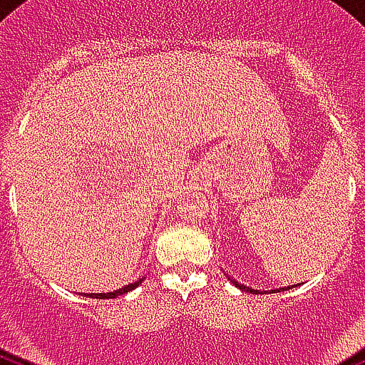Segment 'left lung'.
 Returning a JSON list of instances; mask_svg holds the SVG:
<instances>
[{"label": "left lung", "instance_id": "1", "mask_svg": "<svg viewBox=\"0 0 365 365\" xmlns=\"http://www.w3.org/2000/svg\"><path fill=\"white\" fill-rule=\"evenodd\" d=\"M229 280H231V282H233L237 288L244 289V292H250V294H263V292H259V289H252V288H248V286H242V284H239L237 280H233V278H229ZM294 286H297V284H294ZM280 289H289V286L288 288H280ZM280 289H271V292H280ZM265 294H269V292H265Z\"/></svg>", "mask_w": 365, "mask_h": 365}]
</instances>
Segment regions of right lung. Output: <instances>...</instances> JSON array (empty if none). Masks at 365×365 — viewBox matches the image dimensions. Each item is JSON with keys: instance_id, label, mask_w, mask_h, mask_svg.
Instances as JSON below:
<instances>
[{"instance_id": "obj_1", "label": "right lung", "mask_w": 365, "mask_h": 365, "mask_svg": "<svg viewBox=\"0 0 365 365\" xmlns=\"http://www.w3.org/2000/svg\"><path fill=\"white\" fill-rule=\"evenodd\" d=\"M143 278H140V280H136V282L128 284V286H123V288L115 289V292H108V294H85V297H93V299H113V297H117V295H123V294H128V292H132L134 288H138L140 284H142Z\"/></svg>"}]
</instances>
